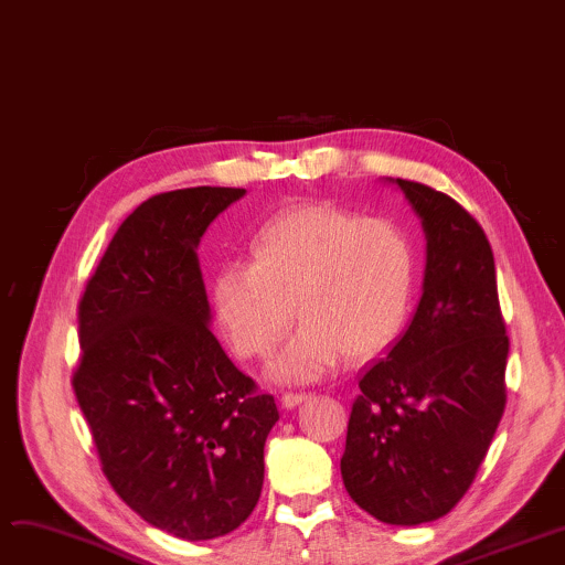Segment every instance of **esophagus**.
Listing matches in <instances>:
<instances>
[{"mask_svg":"<svg viewBox=\"0 0 565 565\" xmlns=\"http://www.w3.org/2000/svg\"><path fill=\"white\" fill-rule=\"evenodd\" d=\"M309 398V394H305V392H286L284 396H281V405L286 407V409H292V407H298L302 401H307Z\"/></svg>","mask_w":565,"mask_h":565,"instance_id":"esophagus-1","label":"esophagus"}]
</instances>
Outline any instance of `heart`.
Here are the masks:
<instances>
[{
  "label": "heart",
  "mask_w": 565,
  "mask_h": 565,
  "mask_svg": "<svg viewBox=\"0 0 565 565\" xmlns=\"http://www.w3.org/2000/svg\"><path fill=\"white\" fill-rule=\"evenodd\" d=\"M414 292L407 235L387 220L334 205H302L265 222L249 265H224L213 313L243 358L270 352L292 320L302 324L270 364L281 382H307L350 358H371L403 330Z\"/></svg>",
  "instance_id": "obj_1"
}]
</instances>
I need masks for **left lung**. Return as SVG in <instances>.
Returning a JSON list of instances; mask_svg holds the SVG:
<instances>
[{"label":"left lung","instance_id":"obj_1","mask_svg":"<svg viewBox=\"0 0 565 565\" xmlns=\"http://www.w3.org/2000/svg\"><path fill=\"white\" fill-rule=\"evenodd\" d=\"M384 181L422 220L424 292L387 358L362 373L341 477L369 515L414 526L447 515L477 477L507 407L509 337L479 222L428 185Z\"/></svg>","mask_w":565,"mask_h":565}]
</instances>
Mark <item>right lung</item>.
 <instances>
[{
    "mask_svg": "<svg viewBox=\"0 0 565 565\" xmlns=\"http://www.w3.org/2000/svg\"><path fill=\"white\" fill-rule=\"evenodd\" d=\"M243 196L203 185L143 201L79 302L73 387L105 477L139 518L185 541L224 536L252 515L279 419L211 332L196 256L205 228Z\"/></svg>",
    "mask_w": 565,
    "mask_h": 565,
    "instance_id": "obj_1",
    "label": "right lung"
}]
</instances>
